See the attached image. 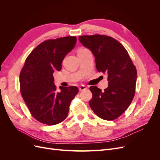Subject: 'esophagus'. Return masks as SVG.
<instances>
[{
    "label": "esophagus",
    "mask_w": 160,
    "mask_h": 160,
    "mask_svg": "<svg viewBox=\"0 0 160 160\" xmlns=\"http://www.w3.org/2000/svg\"><path fill=\"white\" fill-rule=\"evenodd\" d=\"M86 89H87V88H86V87H85V85H81V86H80L79 88V91H84V90H85Z\"/></svg>",
    "instance_id": "esophagus-1"
}]
</instances>
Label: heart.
Returning a JSON list of instances; mask_svg holds the SVG:
<instances>
[{"label":"heart","instance_id":"obj_1","mask_svg":"<svg viewBox=\"0 0 160 160\" xmlns=\"http://www.w3.org/2000/svg\"><path fill=\"white\" fill-rule=\"evenodd\" d=\"M83 49H80L79 51H80V50H83Z\"/></svg>","mask_w":160,"mask_h":160}]
</instances>
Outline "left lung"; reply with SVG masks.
Returning <instances> with one entry per match:
<instances>
[{
  "mask_svg": "<svg viewBox=\"0 0 160 160\" xmlns=\"http://www.w3.org/2000/svg\"><path fill=\"white\" fill-rule=\"evenodd\" d=\"M95 59L96 68L108 75V88L104 91L90 87L93 97L89 106L101 119L113 120L126 110L133 99L137 71L128 51L115 38L100 35L79 37Z\"/></svg>",
  "mask_w": 160,
  "mask_h": 160,
  "instance_id": "left-lung-1",
  "label": "left lung"
}]
</instances>
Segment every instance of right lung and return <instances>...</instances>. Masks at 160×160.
Instances as JSON below:
<instances>
[{
	"label": "right lung",
	"instance_id": "1",
	"mask_svg": "<svg viewBox=\"0 0 160 160\" xmlns=\"http://www.w3.org/2000/svg\"><path fill=\"white\" fill-rule=\"evenodd\" d=\"M76 37L41 42L28 56L20 74L22 98L32 117L48 125L62 122L68 115L71 101L78 93L77 87H59L56 90L54 71L61 69L65 56L73 49Z\"/></svg>",
	"mask_w": 160,
	"mask_h": 160
}]
</instances>
